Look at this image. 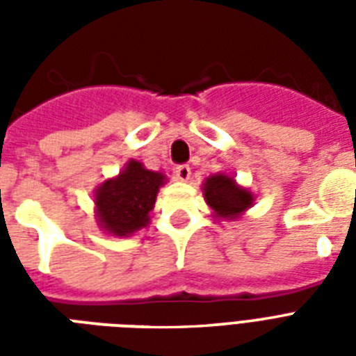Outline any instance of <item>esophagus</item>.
<instances>
[{
    "mask_svg": "<svg viewBox=\"0 0 356 356\" xmlns=\"http://www.w3.org/2000/svg\"><path fill=\"white\" fill-rule=\"evenodd\" d=\"M190 175H192V170H190L188 164H179V166L175 168V177H177L179 181H188Z\"/></svg>",
    "mask_w": 356,
    "mask_h": 356,
    "instance_id": "34e87169",
    "label": "esophagus"
}]
</instances>
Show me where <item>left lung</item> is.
Returning a JSON list of instances; mask_svg holds the SVG:
<instances>
[{
  "instance_id": "8db88e82",
  "label": "left lung",
  "mask_w": 356,
  "mask_h": 356,
  "mask_svg": "<svg viewBox=\"0 0 356 356\" xmlns=\"http://www.w3.org/2000/svg\"><path fill=\"white\" fill-rule=\"evenodd\" d=\"M203 195L216 218L236 220L253 205L254 195L227 173H214L203 183Z\"/></svg>"
}]
</instances>
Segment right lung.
I'll use <instances>...</instances> for the list:
<instances>
[{
    "label": "right lung",
    "instance_id": "right-lung-1",
    "mask_svg": "<svg viewBox=\"0 0 356 356\" xmlns=\"http://www.w3.org/2000/svg\"><path fill=\"white\" fill-rule=\"evenodd\" d=\"M164 183L162 173L145 170L142 162L131 159L118 177L107 179L94 192L99 227L113 236H129L147 227L149 212Z\"/></svg>",
    "mask_w": 356,
    "mask_h": 356
}]
</instances>
